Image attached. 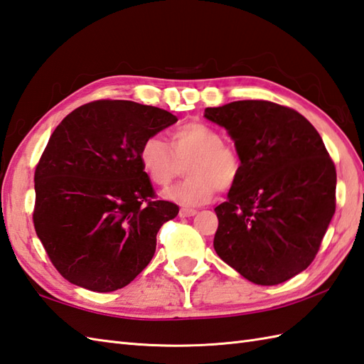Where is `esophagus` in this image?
Here are the masks:
<instances>
[{
    "mask_svg": "<svg viewBox=\"0 0 364 364\" xmlns=\"http://www.w3.org/2000/svg\"><path fill=\"white\" fill-rule=\"evenodd\" d=\"M179 215L183 216V218L193 216V215H196V210H195V208H190V207H182V208L179 210Z\"/></svg>",
    "mask_w": 364,
    "mask_h": 364,
    "instance_id": "34e87169",
    "label": "esophagus"
}]
</instances>
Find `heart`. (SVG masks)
<instances>
[{
  "label": "heart",
  "instance_id": "obj_1",
  "mask_svg": "<svg viewBox=\"0 0 364 364\" xmlns=\"http://www.w3.org/2000/svg\"><path fill=\"white\" fill-rule=\"evenodd\" d=\"M140 165L157 187H166L182 171L188 177L166 190V199L185 207L210 203L216 191H228L240 181L243 161L240 152L224 143L223 134L203 121H188L169 134V144L157 135L148 136L139 152Z\"/></svg>",
  "mask_w": 364,
  "mask_h": 364
}]
</instances>
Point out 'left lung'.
Segmentation results:
<instances>
[{
  "label": "left lung",
  "mask_w": 364,
  "mask_h": 364,
  "mask_svg": "<svg viewBox=\"0 0 364 364\" xmlns=\"http://www.w3.org/2000/svg\"><path fill=\"white\" fill-rule=\"evenodd\" d=\"M228 129L243 169L216 208L213 247L257 285H279L310 266L336 207V169L321 135L291 107L247 100L207 107Z\"/></svg>",
  "instance_id": "obj_1"
}]
</instances>
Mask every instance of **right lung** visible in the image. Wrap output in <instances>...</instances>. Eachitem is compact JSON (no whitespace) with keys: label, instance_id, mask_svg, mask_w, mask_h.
I'll return each instance as SVG.
<instances>
[{"label":"right lung","instance_id":"1","mask_svg":"<svg viewBox=\"0 0 364 364\" xmlns=\"http://www.w3.org/2000/svg\"><path fill=\"white\" fill-rule=\"evenodd\" d=\"M176 121L159 107L98 100L54 129L36 166L32 221L63 279L109 293L146 268L157 232L179 207L157 199L139 152Z\"/></svg>","mask_w":364,"mask_h":364}]
</instances>
